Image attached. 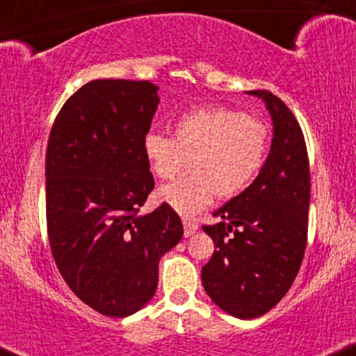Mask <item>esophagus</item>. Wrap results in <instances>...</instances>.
Listing matches in <instances>:
<instances>
[{
  "label": "esophagus",
  "mask_w": 356,
  "mask_h": 356,
  "mask_svg": "<svg viewBox=\"0 0 356 356\" xmlns=\"http://www.w3.org/2000/svg\"><path fill=\"white\" fill-rule=\"evenodd\" d=\"M196 232H197V225H196V222L184 220V236L186 238L193 236Z\"/></svg>",
  "instance_id": "34e87169"
}]
</instances>
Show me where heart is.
I'll return each instance as SVG.
<instances>
[{"label": "heart", "mask_w": 356, "mask_h": 356, "mask_svg": "<svg viewBox=\"0 0 356 356\" xmlns=\"http://www.w3.org/2000/svg\"><path fill=\"white\" fill-rule=\"evenodd\" d=\"M270 130L259 118L229 108H196L175 121V136L148 131L143 155L159 179L179 174L191 160V172L159 187L155 197L184 218L213 202L236 197L264 169Z\"/></svg>", "instance_id": "heart-1"}]
</instances>
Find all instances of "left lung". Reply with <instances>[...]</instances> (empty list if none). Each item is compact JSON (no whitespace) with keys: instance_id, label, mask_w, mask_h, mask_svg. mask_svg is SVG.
Listing matches in <instances>:
<instances>
[{"instance_id":"1","label":"left lung","mask_w":356,"mask_h":356,"mask_svg":"<svg viewBox=\"0 0 356 356\" xmlns=\"http://www.w3.org/2000/svg\"><path fill=\"white\" fill-rule=\"evenodd\" d=\"M247 95L260 97L268 109L270 152L252 186L214 211L221 221L202 226L213 238L214 253L201 279L220 309L255 319L280 302L298 275L307 240L311 182L306 142L291 109L268 91Z\"/></svg>"}]
</instances>
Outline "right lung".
Here are the masks:
<instances>
[{
    "label": "right lung",
    "mask_w": 356,
    "mask_h": 356,
    "mask_svg": "<svg viewBox=\"0 0 356 356\" xmlns=\"http://www.w3.org/2000/svg\"><path fill=\"white\" fill-rule=\"evenodd\" d=\"M148 81L96 79L65 101L45 159L47 228L74 294L111 318L154 298L159 261L184 235L169 206L138 214L154 189L143 136L160 103Z\"/></svg>",
    "instance_id": "1"
}]
</instances>
